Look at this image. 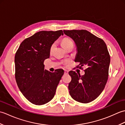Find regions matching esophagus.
Segmentation results:
<instances>
[{
  "label": "esophagus",
  "mask_w": 125,
  "mask_h": 125,
  "mask_svg": "<svg viewBox=\"0 0 125 125\" xmlns=\"http://www.w3.org/2000/svg\"><path fill=\"white\" fill-rule=\"evenodd\" d=\"M68 73H69V71L68 70H64V74H65V75H67V74H68Z\"/></svg>",
  "instance_id": "obj_1"
}]
</instances>
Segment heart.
Returning <instances> with one entry per match:
<instances>
[{
	"instance_id": "obj_1",
	"label": "heart",
	"mask_w": 125,
	"mask_h": 125,
	"mask_svg": "<svg viewBox=\"0 0 125 125\" xmlns=\"http://www.w3.org/2000/svg\"><path fill=\"white\" fill-rule=\"evenodd\" d=\"M73 42L72 41H71V40L69 39V38H64L62 40V41H61V44H62V47L64 48V49L67 48V47L69 46L70 44H73ZM54 44L52 45V46L51 47V49H52V48L54 47Z\"/></svg>"
}]
</instances>
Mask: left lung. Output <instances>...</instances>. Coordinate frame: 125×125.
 <instances>
[{
  "label": "left lung",
  "instance_id": "left-lung-1",
  "mask_svg": "<svg viewBox=\"0 0 125 125\" xmlns=\"http://www.w3.org/2000/svg\"><path fill=\"white\" fill-rule=\"evenodd\" d=\"M63 32L75 42V61L79 63V68L86 67L83 76L73 71L69 72L71 77L68 86L70 94L77 102L90 103L99 96L107 83L110 56L106 44L86 30H64Z\"/></svg>",
  "mask_w": 125,
  "mask_h": 125
}]
</instances>
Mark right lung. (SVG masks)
I'll return each instance as SVG.
<instances>
[{
  "instance_id": "1",
  "label": "right lung",
  "mask_w": 125,
  "mask_h": 125,
  "mask_svg": "<svg viewBox=\"0 0 125 125\" xmlns=\"http://www.w3.org/2000/svg\"><path fill=\"white\" fill-rule=\"evenodd\" d=\"M62 30L40 31L24 40L15 55V79L19 89L28 101L43 105L54 98L64 74L61 69L54 73L44 70V61L49 58L50 48Z\"/></svg>"
}]
</instances>
